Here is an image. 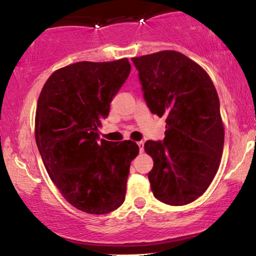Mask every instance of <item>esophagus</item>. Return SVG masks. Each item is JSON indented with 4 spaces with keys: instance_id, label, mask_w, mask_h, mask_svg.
Segmentation results:
<instances>
[{
    "instance_id": "1",
    "label": "esophagus",
    "mask_w": 256,
    "mask_h": 256,
    "mask_svg": "<svg viewBox=\"0 0 256 256\" xmlns=\"http://www.w3.org/2000/svg\"><path fill=\"white\" fill-rule=\"evenodd\" d=\"M138 146H139V150L142 152H144V141H139Z\"/></svg>"
}]
</instances>
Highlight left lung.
<instances>
[{
    "label": "left lung",
    "instance_id": "obj_1",
    "mask_svg": "<svg viewBox=\"0 0 256 256\" xmlns=\"http://www.w3.org/2000/svg\"><path fill=\"white\" fill-rule=\"evenodd\" d=\"M132 62L148 108L166 123L164 139L144 144L154 161L148 174L152 194L166 204H190L210 185L222 158L224 126L215 86L182 52L163 50Z\"/></svg>",
    "mask_w": 256,
    "mask_h": 256
}]
</instances>
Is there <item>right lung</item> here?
I'll use <instances>...</instances> for the list:
<instances>
[{
    "label": "right lung",
    "instance_id": "right-lung-1",
    "mask_svg": "<svg viewBox=\"0 0 256 256\" xmlns=\"http://www.w3.org/2000/svg\"><path fill=\"white\" fill-rule=\"evenodd\" d=\"M130 71L128 58L70 64L48 78L38 100L36 141L46 170L68 204L87 214H108L125 200L139 147L98 141V128Z\"/></svg>",
    "mask_w": 256,
    "mask_h": 256
}]
</instances>
